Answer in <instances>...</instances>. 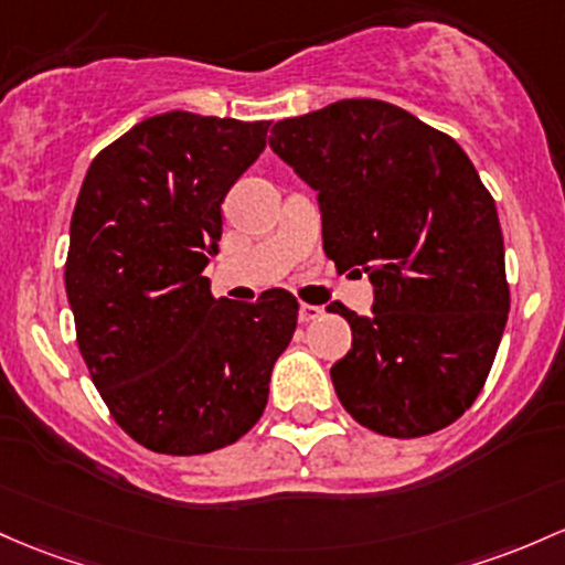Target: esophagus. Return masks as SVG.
Returning a JSON list of instances; mask_svg holds the SVG:
<instances>
[{
    "label": "esophagus",
    "instance_id": "1",
    "mask_svg": "<svg viewBox=\"0 0 565 565\" xmlns=\"http://www.w3.org/2000/svg\"><path fill=\"white\" fill-rule=\"evenodd\" d=\"M321 313H324V311H321L319 306H308V302H302V306H300V313H297V319H300V324H308V321L319 319Z\"/></svg>",
    "mask_w": 565,
    "mask_h": 565
}]
</instances>
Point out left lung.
I'll return each instance as SVG.
<instances>
[{"mask_svg":"<svg viewBox=\"0 0 565 565\" xmlns=\"http://www.w3.org/2000/svg\"><path fill=\"white\" fill-rule=\"evenodd\" d=\"M270 150L319 192L327 257L373 284L370 316L330 306L351 324L330 370L338 399L386 437L450 426L480 394L510 313L499 214L472 160L375 98L278 120Z\"/></svg>","mask_w":565,"mask_h":565,"instance_id":"left-lung-1","label":"left lung"}]
</instances>
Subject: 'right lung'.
Returning <instances> with one entry per match:
<instances>
[{
  "label": "right lung",
  "mask_w": 565,
  "mask_h": 565,
  "mask_svg": "<svg viewBox=\"0 0 565 565\" xmlns=\"http://www.w3.org/2000/svg\"><path fill=\"white\" fill-rule=\"evenodd\" d=\"M270 122L166 111L93 158L70 227L66 297L109 413L139 445L212 454L244 437L292 340L297 300H214L222 201Z\"/></svg>",
  "instance_id": "obj_1"
}]
</instances>
